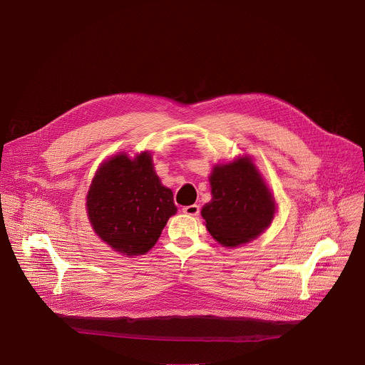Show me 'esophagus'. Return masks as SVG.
<instances>
[{
  "label": "esophagus",
  "mask_w": 365,
  "mask_h": 365,
  "mask_svg": "<svg viewBox=\"0 0 365 365\" xmlns=\"http://www.w3.org/2000/svg\"><path fill=\"white\" fill-rule=\"evenodd\" d=\"M183 214L190 215V217H196L199 214V205H189V206H183Z\"/></svg>",
  "instance_id": "34e87169"
}]
</instances>
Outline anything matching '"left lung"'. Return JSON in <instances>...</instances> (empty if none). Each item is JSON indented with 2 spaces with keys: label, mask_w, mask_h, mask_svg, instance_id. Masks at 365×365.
I'll list each match as a JSON object with an SVG mask.
<instances>
[{
  "label": "left lung",
  "mask_w": 365,
  "mask_h": 365,
  "mask_svg": "<svg viewBox=\"0 0 365 365\" xmlns=\"http://www.w3.org/2000/svg\"><path fill=\"white\" fill-rule=\"evenodd\" d=\"M210 183L212 199L200 214L206 230L224 247L245 244L272 224L274 196L248 155L217 165Z\"/></svg>",
  "instance_id": "obj_1"
}]
</instances>
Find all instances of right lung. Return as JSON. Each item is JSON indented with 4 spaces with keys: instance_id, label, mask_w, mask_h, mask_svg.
Instances as JSON below:
<instances>
[{
    "instance_id": "1",
    "label": "right lung",
    "mask_w": 365,
    "mask_h": 365,
    "mask_svg": "<svg viewBox=\"0 0 365 365\" xmlns=\"http://www.w3.org/2000/svg\"><path fill=\"white\" fill-rule=\"evenodd\" d=\"M178 207L163 186L148 151L115 154L95 173L86 212L96 235L123 255L145 254L158 242Z\"/></svg>"
}]
</instances>
